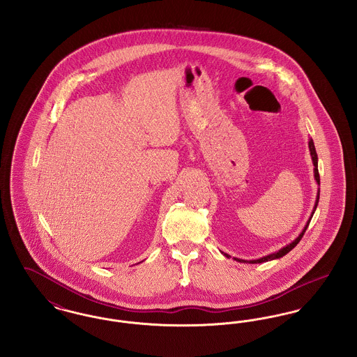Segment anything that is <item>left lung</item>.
Returning a JSON list of instances; mask_svg holds the SVG:
<instances>
[{
	"mask_svg": "<svg viewBox=\"0 0 357 357\" xmlns=\"http://www.w3.org/2000/svg\"><path fill=\"white\" fill-rule=\"evenodd\" d=\"M309 151H310V156H312V162H313V166H314V179H316V182H317V185H320V175H319V163H317V160H319V158H317V153H316V149H314V143H313V140L312 139H309ZM319 199H320V190H319V192H317V198H316V204H314V207H313V211H312V215H310V218H309V221L306 222L305 227L303 229V231H301V234L298 236V237L296 238L293 242H290L289 245H287L285 248H282V249H280L278 252H275V253H273V255H265V257H262V258H258V259H250V261H246V259H239V258H234L236 261L238 262H249V264H262V262H268V261H272V259H277V258H281V257H284L285 255H288L289 252L293 249V248H296L297 246V243L301 241V238L305 234L306 229H307V226H309V222L312 220V217H313V214H314V211H316V207H317V204H319ZM222 255H225V257H230L229 255H226V253H222Z\"/></svg>",
	"mask_w": 357,
	"mask_h": 357,
	"instance_id": "left-lung-1",
	"label": "left lung"
}]
</instances>
